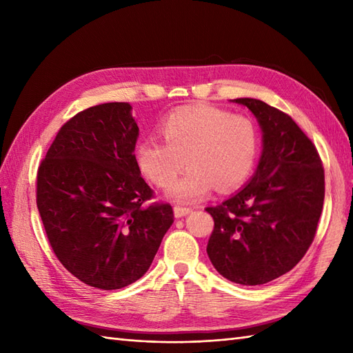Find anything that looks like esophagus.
<instances>
[{
    "instance_id": "obj_1",
    "label": "esophagus",
    "mask_w": 353,
    "mask_h": 353,
    "mask_svg": "<svg viewBox=\"0 0 353 353\" xmlns=\"http://www.w3.org/2000/svg\"><path fill=\"white\" fill-rule=\"evenodd\" d=\"M192 211L191 208H186V206H181V205H177V206H174V215L177 216V219H181V216H185V215H188L190 212Z\"/></svg>"
}]
</instances>
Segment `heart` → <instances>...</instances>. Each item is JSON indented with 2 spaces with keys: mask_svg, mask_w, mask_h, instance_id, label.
<instances>
[{
  "mask_svg": "<svg viewBox=\"0 0 353 353\" xmlns=\"http://www.w3.org/2000/svg\"><path fill=\"white\" fill-rule=\"evenodd\" d=\"M163 142L147 138L134 147V162L147 181L168 188L174 200L199 201L214 186L228 192L241 186L256 162L259 133L250 118L199 104L172 110L159 124Z\"/></svg>",
  "mask_w": 353,
  "mask_h": 353,
  "instance_id": "1",
  "label": "heart"
}]
</instances>
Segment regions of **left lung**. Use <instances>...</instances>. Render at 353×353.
Here are the masks:
<instances>
[{"mask_svg": "<svg viewBox=\"0 0 353 353\" xmlns=\"http://www.w3.org/2000/svg\"><path fill=\"white\" fill-rule=\"evenodd\" d=\"M262 154L250 182L215 208L208 256L226 279L262 285L294 268L316 236L325 200V170L316 145L285 112L254 99Z\"/></svg>", "mask_w": 353, "mask_h": 353, "instance_id": "obj_1", "label": "left lung"}]
</instances>
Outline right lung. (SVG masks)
Returning <instances> with one entry per match:
<instances>
[{
  "label": "right lung",
  "instance_id": "obj_1",
  "mask_svg": "<svg viewBox=\"0 0 353 353\" xmlns=\"http://www.w3.org/2000/svg\"><path fill=\"white\" fill-rule=\"evenodd\" d=\"M129 103L79 112L57 132L36 179L45 234L62 265L89 287L119 290L152 265L174 221L134 162Z\"/></svg>",
  "mask_w": 353,
  "mask_h": 353
}]
</instances>
